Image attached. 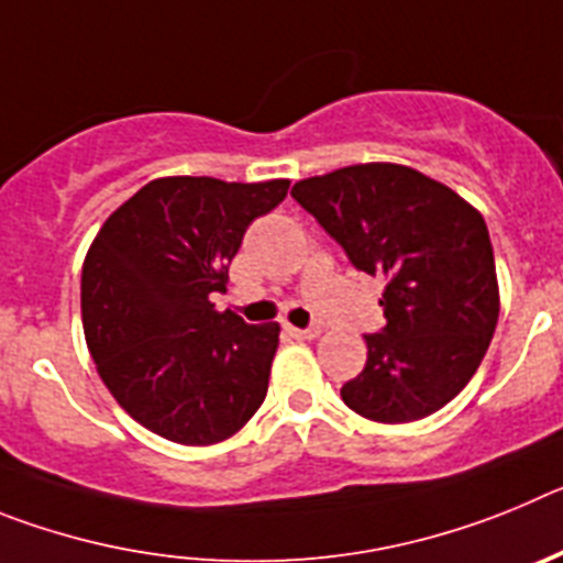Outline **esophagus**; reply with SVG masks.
Here are the masks:
<instances>
[{
    "label": "esophagus",
    "instance_id": "obj_1",
    "mask_svg": "<svg viewBox=\"0 0 563 563\" xmlns=\"http://www.w3.org/2000/svg\"><path fill=\"white\" fill-rule=\"evenodd\" d=\"M287 332H290L292 338H298V341H316V338L321 335V330H318V327H307V330H298V327H287Z\"/></svg>",
    "mask_w": 563,
    "mask_h": 563
}]
</instances>
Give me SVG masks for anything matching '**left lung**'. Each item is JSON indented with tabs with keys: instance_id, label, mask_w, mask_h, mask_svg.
<instances>
[{
	"instance_id": "1",
	"label": "left lung",
	"mask_w": 563,
	"mask_h": 563,
	"mask_svg": "<svg viewBox=\"0 0 563 563\" xmlns=\"http://www.w3.org/2000/svg\"><path fill=\"white\" fill-rule=\"evenodd\" d=\"M292 197L386 282L383 332L366 335V366L341 397L375 422H411L454 400L479 369L499 282L482 213L449 186L400 163H361L307 177Z\"/></svg>"
}]
</instances>
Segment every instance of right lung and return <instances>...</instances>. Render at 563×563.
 <instances>
[{"label":"right lung","instance_id":"add662e5","mask_svg":"<svg viewBox=\"0 0 563 563\" xmlns=\"http://www.w3.org/2000/svg\"><path fill=\"white\" fill-rule=\"evenodd\" d=\"M290 180L157 177L109 213L81 271L89 355L132 420L180 445L236 434L262 406L278 324H245L228 285L247 225Z\"/></svg>","mask_w":563,"mask_h":563}]
</instances>
